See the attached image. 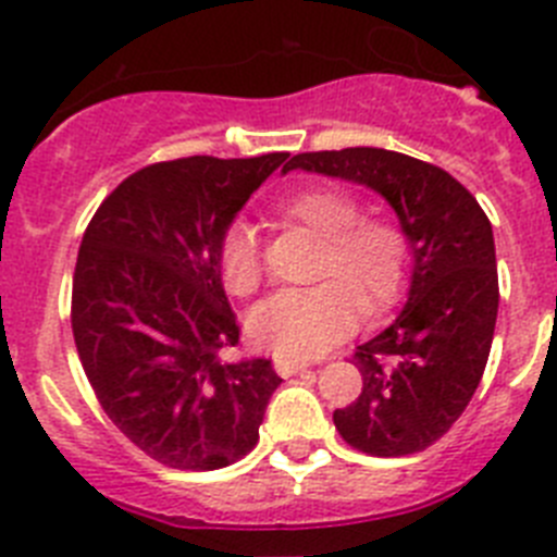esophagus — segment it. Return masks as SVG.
<instances>
[{"label":"esophagus","instance_id":"esophagus-1","mask_svg":"<svg viewBox=\"0 0 557 557\" xmlns=\"http://www.w3.org/2000/svg\"><path fill=\"white\" fill-rule=\"evenodd\" d=\"M274 369H277L280 377H290V374L305 372L308 363H299V360H288V358H274Z\"/></svg>","mask_w":557,"mask_h":557}]
</instances>
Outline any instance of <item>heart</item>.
I'll return each instance as SVG.
<instances>
[{
  "label": "heart",
  "mask_w": 557,
  "mask_h": 557,
  "mask_svg": "<svg viewBox=\"0 0 557 557\" xmlns=\"http://www.w3.org/2000/svg\"><path fill=\"white\" fill-rule=\"evenodd\" d=\"M283 216L322 238L315 277L324 280L272 294L249 313L247 327L255 344L277 358L310 360L349 338L366 305L383 308L397 297L408 277L410 249L397 224L360 216L358 199L335 185H313L288 197ZM219 272L235 297L260 285L263 267L247 222L230 224L222 235Z\"/></svg>",
  "instance_id": "heart-1"
}]
</instances>
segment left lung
<instances>
[{"label": "left lung", "instance_id": "left-lung-1", "mask_svg": "<svg viewBox=\"0 0 557 557\" xmlns=\"http://www.w3.org/2000/svg\"><path fill=\"white\" fill-rule=\"evenodd\" d=\"M294 169L366 185L397 213L410 249L405 305L358 347L363 391L333 422L360 453H422L458 422L485 372L499 308L488 216L444 169L391 149L305 152L283 174Z\"/></svg>", "mask_w": 557, "mask_h": 557}]
</instances>
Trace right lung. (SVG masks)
<instances>
[{"instance_id":"right-lung-1","label":"right lung","mask_w":557,"mask_h":557,"mask_svg":"<svg viewBox=\"0 0 557 557\" xmlns=\"http://www.w3.org/2000/svg\"><path fill=\"white\" fill-rule=\"evenodd\" d=\"M285 158L154 163L124 180L85 230L74 344L110 422L158 463L213 472L258 444L283 380L269 358L219 355L238 344L219 242Z\"/></svg>"}]
</instances>
